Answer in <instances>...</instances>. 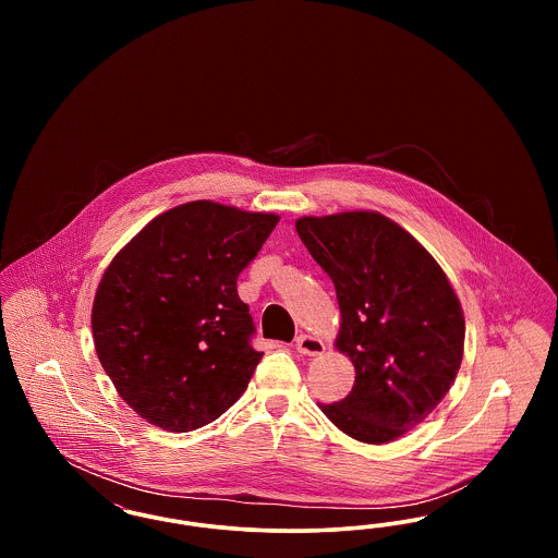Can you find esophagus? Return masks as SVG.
Listing matches in <instances>:
<instances>
[{
	"label": "esophagus",
	"instance_id": "esophagus-1",
	"mask_svg": "<svg viewBox=\"0 0 558 558\" xmlns=\"http://www.w3.org/2000/svg\"><path fill=\"white\" fill-rule=\"evenodd\" d=\"M294 347L303 355H319L326 349V345L319 341L318 337H312V335H299L296 341H294Z\"/></svg>",
	"mask_w": 558,
	"mask_h": 558
}]
</instances>
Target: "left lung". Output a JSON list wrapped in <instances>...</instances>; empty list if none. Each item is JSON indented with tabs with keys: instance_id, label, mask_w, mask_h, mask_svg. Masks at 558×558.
<instances>
[{
	"instance_id": "left-lung-1",
	"label": "left lung",
	"mask_w": 558,
	"mask_h": 558,
	"mask_svg": "<svg viewBox=\"0 0 558 558\" xmlns=\"http://www.w3.org/2000/svg\"><path fill=\"white\" fill-rule=\"evenodd\" d=\"M294 226L335 284L337 347L355 366L351 393L319 408L357 441H393L450 391L464 351L460 301L425 246L380 213L301 217Z\"/></svg>"
}]
</instances>
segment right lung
<instances>
[{
  "label": "right lung",
  "instance_id": "right-lung-1",
  "mask_svg": "<svg viewBox=\"0 0 558 558\" xmlns=\"http://www.w3.org/2000/svg\"><path fill=\"white\" fill-rule=\"evenodd\" d=\"M278 221L194 201L155 217L108 266L92 310L96 353L150 425L194 430L244 393L264 353L236 280Z\"/></svg>",
  "mask_w": 558,
  "mask_h": 558
}]
</instances>
